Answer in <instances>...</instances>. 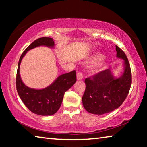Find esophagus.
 Wrapping results in <instances>:
<instances>
[{"label": "esophagus", "instance_id": "34e87169", "mask_svg": "<svg viewBox=\"0 0 147 147\" xmlns=\"http://www.w3.org/2000/svg\"><path fill=\"white\" fill-rule=\"evenodd\" d=\"M77 80H82L83 78V74L82 73H78L76 74Z\"/></svg>", "mask_w": 147, "mask_h": 147}]
</instances>
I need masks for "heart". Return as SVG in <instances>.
Instances as JSON below:
<instances>
[{
	"mask_svg": "<svg viewBox=\"0 0 147 147\" xmlns=\"http://www.w3.org/2000/svg\"><path fill=\"white\" fill-rule=\"evenodd\" d=\"M103 58V56L100 53H94L89 57V59L91 61H95L96 62L93 64L91 67L90 71L91 73L96 74L100 72L104 67L105 62L103 59H101Z\"/></svg>",
	"mask_w": 147,
	"mask_h": 147,
	"instance_id": "1",
	"label": "heart"
}]
</instances>
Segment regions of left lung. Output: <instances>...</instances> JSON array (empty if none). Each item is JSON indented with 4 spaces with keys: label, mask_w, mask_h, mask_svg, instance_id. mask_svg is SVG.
<instances>
[{
    "label": "left lung",
    "mask_w": 147,
    "mask_h": 147,
    "mask_svg": "<svg viewBox=\"0 0 147 147\" xmlns=\"http://www.w3.org/2000/svg\"><path fill=\"white\" fill-rule=\"evenodd\" d=\"M117 58L124 60L123 73L118 78L110 69L85 80L82 104L88 112L103 115L118 108L125 100L131 84V73L125 53L116 45Z\"/></svg>",
    "instance_id": "left-lung-1"
}]
</instances>
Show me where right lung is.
<instances>
[{"label":"right lung","instance_id":"add662e5","mask_svg":"<svg viewBox=\"0 0 147 147\" xmlns=\"http://www.w3.org/2000/svg\"><path fill=\"white\" fill-rule=\"evenodd\" d=\"M54 41L51 38H41L35 40L25 49L20 57L16 76V88L20 98L29 110L43 116L53 115L60 108L63 95L76 81L75 71L59 76L45 88L36 89L27 87L20 76V65L27 52L37 47L45 46L54 48Z\"/></svg>","mask_w":147,"mask_h":147}]
</instances>
